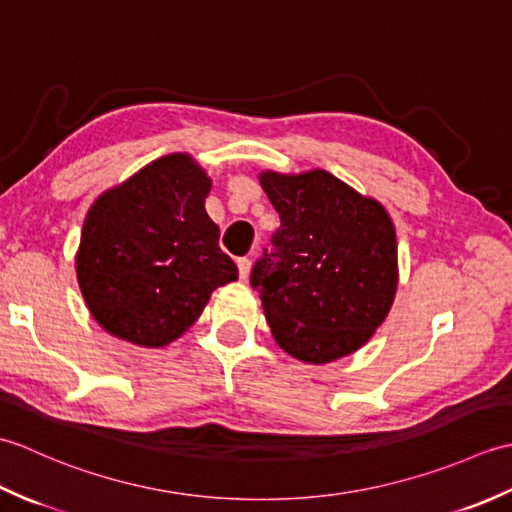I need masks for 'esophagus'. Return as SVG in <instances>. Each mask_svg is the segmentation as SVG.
<instances>
[{
  "label": "esophagus",
  "instance_id": "esophagus-1",
  "mask_svg": "<svg viewBox=\"0 0 512 512\" xmlns=\"http://www.w3.org/2000/svg\"><path fill=\"white\" fill-rule=\"evenodd\" d=\"M237 270H239V279L246 281L250 275V259L248 257H239L237 259Z\"/></svg>",
  "mask_w": 512,
  "mask_h": 512
}]
</instances>
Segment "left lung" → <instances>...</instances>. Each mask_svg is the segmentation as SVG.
<instances>
[{
  "mask_svg": "<svg viewBox=\"0 0 512 512\" xmlns=\"http://www.w3.org/2000/svg\"><path fill=\"white\" fill-rule=\"evenodd\" d=\"M281 226L250 273L277 345L303 363L363 347L398 288L396 228L385 206L323 169L264 171Z\"/></svg>",
  "mask_w": 512,
  "mask_h": 512,
  "instance_id": "8db88e82",
  "label": "left lung"
}]
</instances>
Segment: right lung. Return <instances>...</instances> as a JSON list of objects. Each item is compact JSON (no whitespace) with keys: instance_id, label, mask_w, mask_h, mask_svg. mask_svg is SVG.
Returning a JSON list of instances; mask_svg holds the SVG:
<instances>
[{"instance_id":"add662e5","label":"right lung","mask_w":512,"mask_h":512,"mask_svg":"<svg viewBox=\"0 0 512 512\" xmlns=\"http://www.w3.org/2000/svg\"><path fill=\"white\" fill-rule=\"evenodd\" d=\"M211 178L189 154L162 156L107 189L83 222L76 279L92 317L118 339L165 347L237 279L204 209Z\"/></svg>"}]
</instances>
